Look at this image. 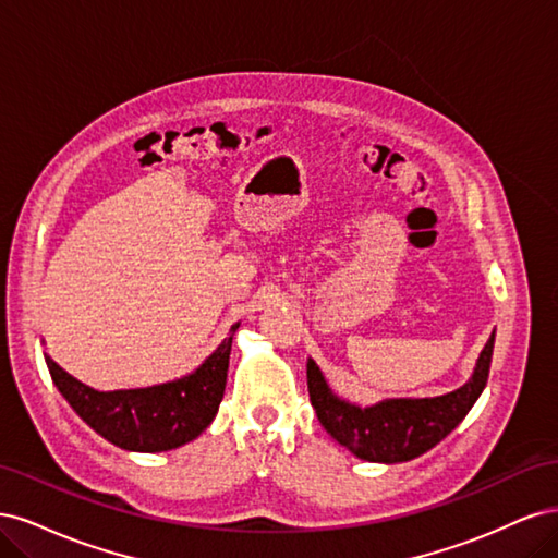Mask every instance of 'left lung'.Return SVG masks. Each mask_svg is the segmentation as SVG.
<instances>
[{"label":"left lung","mask_w":558,"mask_h":558,"mask_svg":"<svg viewBox=\"0 0 558 558\" xmlns=\"http://www.w3.org/2000/svg\"><path fill=\"white\" fill-rule=\"evenodd\" d=\"M496 330L488 337L472 377L435 398H386L361 408L337 396L320 367L307 359V388L316 416L337 442L369 463H404L426 453L461 424L482 396L492 367Z\"/></svg>","instance_id":"8db88e82"}]
</instances>
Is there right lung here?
<instances>
[{"instance_id":"obj_1","label":"right lung","mask_w":558,"mask_h":558,"mask_svg":"<svg viewBox=\"0 0 558 558\" xmlns=\"http://www.w3.org/2000/svg\"><path fill=\"white\" fill-rule=\"evenodd\" d=\"M234 324L226 340L191 375L144 388L97 391L44 353L58 391L86 424L125 451H170L205 430L223 400Z\"/></svg>"}]
</instances>
